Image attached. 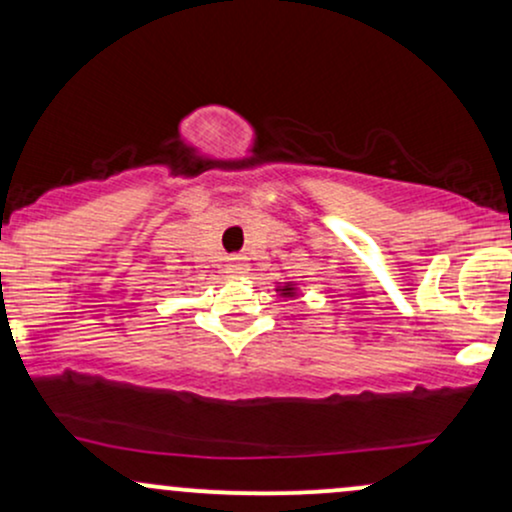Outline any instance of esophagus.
<instances>
[{
	"mask_svg": "<svg viewBox=\"0 0 512 512\" xmlns=\"http://www.w3.org/2000/svg\"><path fill=\"white\" fill-rule=\"evenodd\" d=\"M228 272L235 274V277H238V274H245L247 272V262L243 260V257H230Z\"/></svg>",
	"mask_w": 512,
	"mask_h": 512,
	"instance_id": "34e87169",
	"label": "esophagus"
}]
</instances>
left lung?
I'll list each match as a JSON object with an SVG mask.
<instances>
[{"instance_id":"obj_1","label":"left lung","mask_w":512,"mask_h":512,"mask_svg":"<svg viewBox=\"0 0 512 512\" xmlns=\"http://www.w3.org/2000/svg\"><path fill=\"white\" fill-rule=\"evenodd\" d=\"M279 294L282 296H296V289H294V284H286V286H279Z\"/></svg>"}]
</instances>
